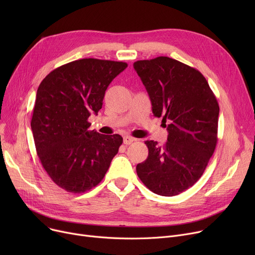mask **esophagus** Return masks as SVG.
Wrapping results in <instances>:
<instances>
[{"label":"esophagus","instance_id":"obj_1","mask_svg":"<svg viewBox=\"0 0 255 255\" xmlns=\"http://www.w3.org/2000/svg\"><path fill=\"white\" fill-rule=\"evenodd\" d=\"M135 140L136 139L134 137H131V136H128V135L124 136V138H123V141H124L125 144H130V143H132L133 141H135Z\"/></svg>","mask_w":255,"mask_h":255}]
</instances>
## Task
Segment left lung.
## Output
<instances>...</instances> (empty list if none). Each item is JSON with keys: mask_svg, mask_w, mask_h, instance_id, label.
<instances>
[{"mask_svg": "<svg viewBox=\"0 0 255 255\" xmlns=\"http://www.w3.org/2000/svg\"><path fill=\"white\" fill-rule=\"evenodd\" d=\"M133 66L148 91L154 116L162 117L168 131L163 145L144 141L149 155L136 165L137 176L158 195H178L203 176L215 151L216 96L202 73L175 59L157 57Z\"/></svg>", "mask_w": 255, "mask_h": 255, "instance_id": "1", "label": "left lung"}]
</instances>
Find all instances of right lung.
<instances>
[{
    "label": "right lung",
    "mask_w": 255,
    "mask_h": 255,
    "mask_svg": "<svg viewBox=\"0 0 255 255\" xmlns=\"http://www.w3.org/2000/svg\"><path fill=\"white\" fill-rule=\"evenodd\" d=\"M127 63L82 59L52 70L40 84L31 127L37 155L62 189L83 193L97 186L123 138L90 130L88 121L101 110L104 94Z\"/></svg>",
    "instance_id": "obj_1"
}]
</instances>
